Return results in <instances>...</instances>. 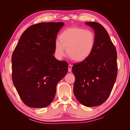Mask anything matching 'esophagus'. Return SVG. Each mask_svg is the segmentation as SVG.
Segmentation results:
<instances>
[{
    "instance_id": "obj_1",
    "label": "esophagus",
    "mask_w": 130,
    "mask_h": 130,
    "mask_svg": "<svg viewBox=\"0 0 130 130\" xmlns=\"http://www.w3.org/2000/svg\"><path fill=\"white\" fill-rule=\"evenodd\" d=\"M72 66L71 64H69L68 66V71L69 72H72Z\"/></svg>"
}]
</instances>
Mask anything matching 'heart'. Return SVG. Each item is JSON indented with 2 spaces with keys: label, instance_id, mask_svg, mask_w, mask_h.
I'll return each instance as SVG.
<instances>
[{
  "label": "heart",
  "instance_id": "obj_1",
  "mask_svg": "<svg viewBox=\"0 0 130 130\" xmlns=\"http://www.w3.org/2000/svg\"><path fill=\"white\" fill-rule=\"evenodd\" d=\"M96 35L93 31L84 28L73 27L64 30L59 35V41L54 44V54L61 59L67 53L76 62L88 59L96 45Z\"/></svg>",
  "mask_w": 130,
  "mask_h": 130
}]
</instances>
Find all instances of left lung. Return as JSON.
Here are the masks:
<instances>
[{
    "label": "left lung",
    "instance_id": "1",
    "mask_svg": "<svg viewBox=\"0 0 130 130\" xmlns=\"http://www.w3.org/2000/svg\"><path fill=\"white\" fill-rule=\"evenodd\" d=\"M95 31L96 45L88 59L74 64L72 72L75 76L73 92L83 105H101L108 98L117 76V54L108 32L98 22H87Z\"/></svg>",
    "mask_w": 130,
    "mask_h": 130
}]
</instances>
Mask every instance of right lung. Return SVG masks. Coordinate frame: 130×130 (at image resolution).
I'll use <instances>...</instances> for the list:
<instances>
[{
    "instance_id": "right-lung-1",
    "label": "right lung",
    "mask_w": 130,
    "mask_h": 130,
    "mask_svg": "<svg viewBox=\"0 0 130 130\" xmlns=\"http://www.w3.org/2000/svg\"><path fill=\"white\" fill-rule=\"evenodd\" d=\"M63 22H42L30 26L19 39L12 56V78L22 102L44 108L54 99L56 86L68 71L65 61L57 60L54 44Z\"/></svg>"
}]
</instances>
